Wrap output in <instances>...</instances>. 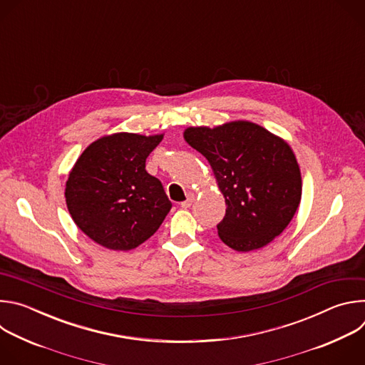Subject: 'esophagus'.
<instances>
[{"label":"esophagus","instance_id":"obj_1","mask_svg":"<svg viewBox=\"0 0 365 365\" xmlns=\"http://www.w3.org/2000/svg\"><path fill=\"white\" fill-rule=\"evenodd\" d=\"M193 200H195V193H192V192H190V193H187V199H186L185 202H182V203H180V206H182V207H185V210H186V207H189V206L193 203Z\"/></svg>","mask_w":365,"mask_h":365}]
</instances>
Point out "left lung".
<instances>
[{
	"label": "left lung",
	"instance_id": "left-lung-1",
	"mask_svg": "<svg viewBox=\"0 0 365 365\" xmlns=\"http://www.w3.org/2000/svg\"><path fill=\"white\" fill-rule=\"evenodd\" d=\"M183 137L211 165L225 197V217L217 225L224 244L247 252L284 231L302 199L300 169L286 140L244 120L187 127Z\"/></svg>",
	"mask_w": 365,
	"mask_h": 365
}]
</instances>
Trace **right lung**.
Segmentation results:
<instances>
[{"instance_id": "add662e5", "label": "right lung", "mask_w": 365, "mask_h": 365, "mask_svg": "<svg viewBox=\"0 0 365 365\" xmlns=\"http://www.w3.org/2000/svg\"><path fill=\"white\" fill-rule=\"evenodd\" d=\"M163 134L115 133L91 143L66 180L65 197L78 228L114 251H128L159 230L172 203L145 159Z\"/></svg>"}]
</instances>
